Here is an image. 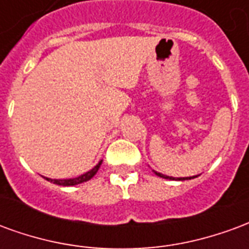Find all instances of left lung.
Instances as JSON below:
<instances>
[{
  "label": "left lung",
  "mask_w": 249,
  "mask_h": 249,
  "mask_svg": "<svg viewBox=\"0 0 249 249\" xmlns=\"http://www.w3.org/2000/svg\"><path fill=\"white\" fill-rule=\"evenodd\" d=\"M153 172L156 173L157 176H160V178H169V180H191V178H197V176H192V178H172V176H165V175H162V173H159L156 172V171H153Z\"/></svg>",
  "instance_id": "1"
}]
</instances>
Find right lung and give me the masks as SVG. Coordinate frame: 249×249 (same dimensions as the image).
I'll list each match as a JSON object with an SVG mask.
<instances>
[{
	"label": "right lung",
	"instance_id": "1",
	"mask_svg": "<svg viewBox=\"0 0 249 249\" xmlns=\"http://www.w3.org/2000/svg\"><path fill=\"white\" fill-rule=\"evenodd\" d=\"M101 162L100 161L96 165L94 168H92L89 172L84 173V175H81V176H78V178H65V180H56V178H45L48 181H51V183L53 184H57V185H62V187H71V185H77V184H81V183H85V181H88V180H90V178L97 173L98 168H100V165H101Z\"/></svg>",
	"mask_w": 249,
	"mask_h": 249
}]
</instances>
